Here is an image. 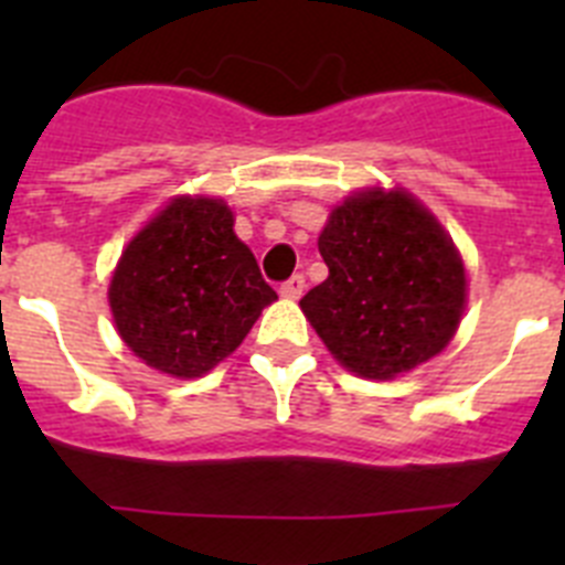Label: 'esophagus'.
<instances>
[{
    "label": "esophagus",
    "mask_w": 565,
    "mask_h": 565,
    "mask_svg": "<svg viewBox=\"0 0 565 565\" xmlns=\"http://www.w3.org/2000/svg\"><path fill=\"white\" fill-rule=\"evenodd\" d=\"M302 291H306V277H302V274H294L291 279H286V282L279 286V294L286 299H299Z\"/></svg>",
    "instance_id": "obj_1"
}]
</instances>
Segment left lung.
Segmentation results:
<instances>
[{"label":"left lung","instance_id":"1","mask_svg":"<svg viewBox=\"0 0 565 565\" xmlns=\"http://www.w3.org/2000/svg\"><path fill=\"white\" fill-rule=\"evenodd\" d=\"M328 279L299 308L339 364L396 379L441 353L467 302L452 237L404 189L351 194L319 234Z\"/></svg>","mask_w":565,"mask_h":565}]
</instances>
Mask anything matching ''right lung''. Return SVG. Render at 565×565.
<instances>
[{
  "label": "right lung",
  "instance_id": "right-lung-1",
  "mask_svg": "<svg viewBox=\"0 0 565 565\" xmlns=\"http://www.w3.org/2000/svg\"><path fill=\"white\" fill-rule=\"evenodd\" d=\"M277 291L217 198L181 194L129 239L113 279L115 328L138 359L174 379L232 356Z\"/></svg>",
  "mask_w": 565,
  "mask_h": 565
}]
</instances>
